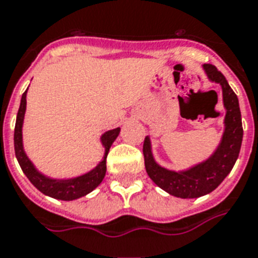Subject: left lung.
I'll return each mask as SVG.
<instances>
[{
  "mask_svg": "<svg viewBox=\"0 0 258 258\" xmlns=\"http://www.w3.org/2000/svg\"><path fill=\"white\" fill-rule=\"evenodd\" d=\"M203 69L210 81L221 85L223 105L226 109L223 121L225 131L215 151L203 162L194 165L185 170L176 172L157 164L151 151L150 137L145 138L143 142L145 166L149 177L161 189L181 199L200 198L218 188V185L231 172L235 161L238 158L242 143V119L237 94L230 88L225 76L218 72L214 64L206 63L203 64Z\"/></svg>",
  "mask_w": 258,
  "mask_h": 258,
  "instance_id": "8db88e82",
  "label": "left lung"
}]
</instances>
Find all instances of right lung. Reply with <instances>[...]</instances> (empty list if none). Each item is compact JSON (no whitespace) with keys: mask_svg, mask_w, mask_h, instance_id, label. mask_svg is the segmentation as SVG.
<instances>
[{"mask_svg":"<svg viewBox=\"0 0 258 258\" xmlns=\"http://www.w3.org/2000/svg\"><path fill=\"white\" fill-rule=\"evenodd\" d=\"M27 90L21 96V103H20L15 125L16 158L19 161L24 174L42 194L47 195L50 198H54V199L70 202V200L80 199L82 196L90 194L103 181L105 172H107L108 151L120 133V128L117 127V128L109 130L101 135L100 141H101V145L104 146L105 151H104L103 160L100 161L97 166H94L92 170H89L85 174H81V176L73 177V178H51V177L43 174L35 168L32 161L29 160L28 155L25 154L24 146H23V123H24L25 109H27Z\"/></svg>","mask_w":258,"mask_h":258,"instance_id":"add662e5","label":"right lung"}]
</instances>
